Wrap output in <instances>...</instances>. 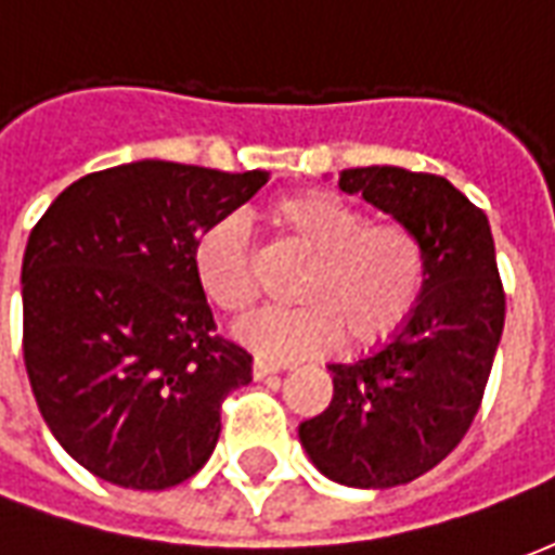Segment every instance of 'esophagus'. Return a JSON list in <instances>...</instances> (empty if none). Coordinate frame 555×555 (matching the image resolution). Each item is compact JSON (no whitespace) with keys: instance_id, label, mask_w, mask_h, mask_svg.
<instances>
[{"instance_id":"esophagus-1","label":"esophagus","mask_w":555,"mask_h":555,"mask_svg":"<svg viewBox=\"0 0 555 555\" xmlns=\"http://www.w3.org/2000/svg\"><path fill=\"white\" fill-rule=\"evenodd\" d=\"M282 372V365H276V362H267V360H255L253 362V377L255 380H264V377H270V374H279Z\"/></svg>"}]
</instances>
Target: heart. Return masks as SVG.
<instances>
[{
    "label": "heart",
    "mask_w": 555,
    "mask_h": 555,
    "mask_svg": "<svg viewBox=\"0 0 555 555\" xmlns=\"http://www.w3.org/2000/svg\"><path fill=\"white\" fill-rule=\"evenodd\" d=\"M282 241L312 255L297 285V309L264 312L237 326L241 345L267 360H302L333 350L384 345L408 324L425 288V249L401 222H369L330 190H300L267 207ZM198 288L225 314L258 300L253 253L237 217L207 222L193 243Z\"/></svg>",
    "instance_id": "b5f03b06"
}]
</instances>
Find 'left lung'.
Listing matches in <instances>:
<instances>
[{"label": "left lung", "instance_id": "8db88e82", "mask_svg": "<svg viewBox=\"0 0 555 555\" xmlns=\"http://www.w3.org/2000/svg\"><path fill=\"white\" fill-rule=\"evenodd\" d=\"M338 186L416 234L425 288L386 345L326 365L333 401L300 422V442L338 485L396 488L434 469L473 425L500 348L505 294L488 217L446 178L365 166L341 171Z\"/></svg>", "mask_w": 555, "mask_h": 555}]
</instances>
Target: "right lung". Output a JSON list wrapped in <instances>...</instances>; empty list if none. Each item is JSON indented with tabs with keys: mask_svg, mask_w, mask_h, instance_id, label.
<instances>
[{
	"mask_svg": "<svg viewBox=\"0 0 555 555\" xmlns=\"http://www.w3.org/2000/svg\"><path fill=\"white\" fill-rule=\"evenodd\" d=\"M137 159L67 186L23 255V360L47 428L103 481L166 490L219 440V404L253 357L217 324L193 243L267 183Z\"/></svg>",
	"mask_w": 555,
	"mask_h": 555,
	"instance_id": "right-lung-1",
	"label": "right lung"
}]
</instances>
